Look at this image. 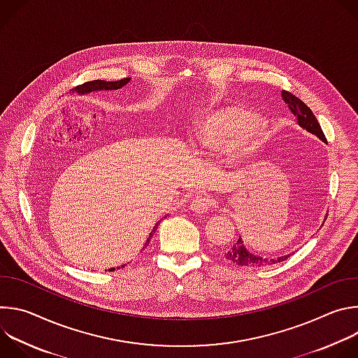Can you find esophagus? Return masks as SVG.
<instances>
[{
  "mask_svg": "<svg viewBox=\"0 0 358 358\" xmlns=\"http://www.w3.org/2000/svg\"><path fill=\"white\" fill-rule=\"evenodd\" d=\"M191 210L195 214H208L214 210V202L206 196H195L191 202Z\"/></svg>",
  "mask_w": 358,
  "mask_h": 358,
  "instance_id": "34e87169",
  "label": "esophagus"
}]
</instances>
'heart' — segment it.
Returning a JSON list of instances; mask_svg holds the SVG:
<instances>
[{
  "instance_id": "1",
  "label": "heart",
  "mask_w": 358,
  "mask_h": 358,
  "mask_svg": "<svg viewBox=\"0 0 358 358\" xmlns=\"http://www.w3.org/2000/svg\"><path fill=\"white\" fill-rule=\"evenodd\" d=\"M266 129L257 115L241 105H224L202 113L194 124L192 141L203 155L218 156L235 150L249 156L262 148Z\"/></svg>"
}]
</instances>
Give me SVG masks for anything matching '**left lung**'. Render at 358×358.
I'll use <instances>...</instances> for the list:
<instances>
[{"instance_id":"1","label":"left lung","mask_w":358,"mask_h":358,"mask_svg":"<svg viewBox=\"0 0 358 358\" xmlns=\"http://www.w3.org/2000/svg\"><path fill=\"white\" fill-rule=\"evenodd\" d=\"M282 97H283L285 103L287 105V108L290 109V112L296 116L299 126L304 130H308L309 133L317 136L320 140L326 141L324 133H323L316 116L308 106L304 105V101H301L299 97H296L294 94H292L286 90H282ZM289 257H290V253L283 255V257H278V258H262V257H259V255H255L250 250H248L245 248L241 236L225 252V258L228 261H231L232 264H236L239 266H246V268H259V266H266V265H275V264L286 261Z\"/></svg>"}]
</instances>
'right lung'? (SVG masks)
I'll use <instances>...</instances> for the list:
<instances>
[{
	"instance_id": "obj_1",
	"label": "right lung",
	"mask_w": 358,
	"mask_h": 358,
	"mask_svg": "<svg viewBox=\"0 0 358 358\" xmlns=\"http://www.w3.org/2000/svg\"><path fill=\"white\" fill-rule=\"evenodd\" d=\"M130 82V78H124V79H120V80H115V82H108V80H92V82H86L83 85H79L76 86L75 89H72V93H78V94H87V93H92V92H110V90H117V89H122L124 87L127 83ZM166 218V217H164ZM160 222V221H159ZM159 222L155 225V228H152V231L150 232L148 238H147V242L144 245V248L150 243L151 238L155 236L157 228H159ZM123 268V266H122ZM115 268L109 269V272H113Z\"/></svg>"
}]
</instances>
